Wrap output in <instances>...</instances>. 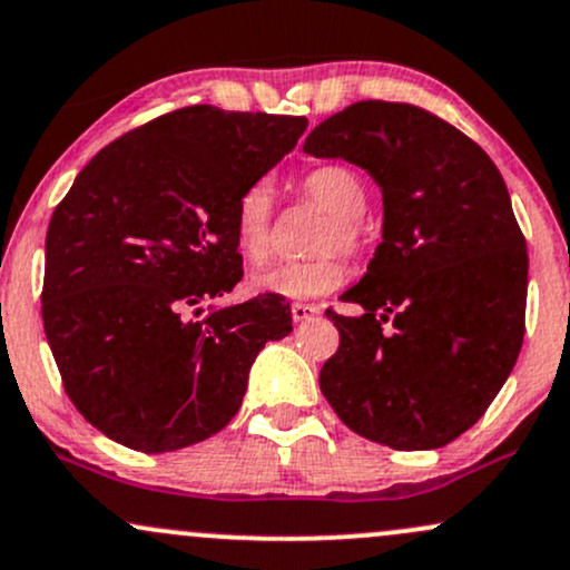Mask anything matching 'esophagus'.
<instances>
[{"label":"esophagus","instance_id":"1","mask_svg":"<svg viewBox=\"0 0 570 570\" xmlns=\"http://www.w3.org/2000/svg\"><path fill=\"white\" fill-rule=\"evenodd\" d=\"M316 316H318L316 305H305V303H295V305H292V318H295L297 324L311 322V318H316Z\"/></svg>","mask_w":570,"mask_h":570}]
</instances>
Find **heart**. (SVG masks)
I'll list each match as a JSON object with an SVG mask.
<instances>
[{"mask_svg": "<svg viewBox=\"0 0 570 570\" xmlns=\"http://www.w3.org/2000/svg\"><path fill=\"white\" fill-rule=\"evenodd\" d=\"M303 189L330 214L318 248L322 252H356L362 246V222L367 210V186L354 170L343 165H324L305 175ZM273 189L271 184L248 186L235 205V246L237 254L252 265L267 259L271 252ZM346 278L341 259L333 254L311 262H281L252 275L248 289L254 295H273L284 299H316L335 292Z\"/></svg>", "mask_w": 570, "mask_h": 570, "instance_id": "1", "label": "heart"}]
</instances>
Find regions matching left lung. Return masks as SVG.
Listing matches in <instances>:
<instances>
[{
    "label": "left lung",
    "mask_w": 570,
    "mask_h": 570,
    "mask_svg": "<svg viewBox=\"0 0 570 570\" xmlns=\"http://www.w3.org/2000/svg\"><path fill=\"white\" fill-rule=\"evenodd\" d=\"M303 151L362 167L384 203L376 254L341 295L362 314L327 311L341 346L318 373L322 395L381 446H446L479 422L522 348L528 246L503 175L471 137L403 102L335 112Z\"/></svg>",
    "instance_id": "left-lung-1"
}]
</instances>
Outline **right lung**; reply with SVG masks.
<instances>
[{"label":"right lung","instance_id":"obj_1","mask_svg":"<svg viewBox=\"0 0 570 570\" xmlns=\"http://www.w3.org/2000/svg\"><path fill=\"white\" fill-rule=\"evenodd\" d=\"M308 121L194 105L102 148L48 224L42 324L65 390L99 433L146 454L216 435L256 354L292 333L284 297L208 305L243 275L240 194Z\"/></svg>","mask_w":570,"mask_h":570}]
</instances>
